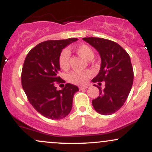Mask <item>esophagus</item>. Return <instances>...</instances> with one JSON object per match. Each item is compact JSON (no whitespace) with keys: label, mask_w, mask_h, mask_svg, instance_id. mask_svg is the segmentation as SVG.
Returning a JSON list of instances; mask_svg holds the SVG:
<instances>
[{"label":"esophagus","mask_w":152,"mask_h":152,"mask_svg":"<svg viewBox=\"0 0 152 152\" xmlns=\"http://www.w3.org/2000/svg\"><path fill=\"white\" fill-rule=\"evenodd\" d=\"M88 86H79V89L80 90H83V89H86L88 88Z\"/></svg>","instance_id":"obj_1"}]
</instances>
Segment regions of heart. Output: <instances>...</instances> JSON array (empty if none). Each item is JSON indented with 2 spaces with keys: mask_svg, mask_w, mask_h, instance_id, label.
I'll use <instances>...</instances> for the list:
<instances>
[{
  "mask_svg": "<svg viewBox=\"0 0 152 152\" xmlns=\"http://www.w3.org/2000/svg\"><path fill=\"white\" fill-rule=\"evenodd\" d=\"M78 55L84 58L86 60H91L94 56V51L89 46L86 44H82L75 48ZM69 61H70V52L68 49L61 50L58 56V62L60 68L63 70H66L69 67ZM92 73L91 71L86 70L83 71H75L68 74V80L71 83L76 85H83L86 83L88 79L91 76Z\"/></svg>",
  "mask_w": 152,
  "mask_h": 152,
  "instance_id": "obj_1",
  "label": "heart"
}]
</instances>
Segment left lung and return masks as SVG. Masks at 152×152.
<instances>
[{
	"label": "left lung",
	"instance_id": "obj_1",
	"mask_svg": "<svg viewBox=\"0 0 152 152\" xmlns=\"http://www.w3.org/2000/svg\"><path fill=\"white\" fill-rule=\"evenodd\" d=\"M83 40L96 49L102 59L100 71L92 81L105 82L104 89L99 87V96L92 100V105L99 114L111 115L121 109L132 89L134 71L130 56L110 40L94 37Z\"/></svg>",
	"mask_w": 152,
	"mask_h": 152
}]
</instances>
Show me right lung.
Returning a JSON list of instances; mask_svg holds the SVG:
<instances>
[{
	"label": "right lung",
	"instance_id": "1",
	"mask_svg": "<svg viewBox=\"0 0 152 152\" xmlns=\"http://www.w3.org/2000/svg\"><path fill=\"white\" fill-rule=\"evenodd\" d=\"M76 38L46 41L33 48L26 56L22 69V87L29 102L38 113L50 119L66 117L72 109L76 86L66 83L58 91L55 83H65L58 76V56Z\"/></svg>",
	"mask_w": 152,
	"mask_h": 152
}]
</instances>
